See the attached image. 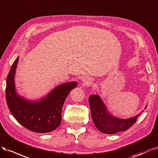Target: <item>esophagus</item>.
I'll return each mask as SVG.
<instances>
[{"mask_svg":"<svg viewBox=\"0 0 158 158\" xmlns=\"http://www.w3.org/2000/svg\"><path fill=\"white\" fill-rule=\"evenodd\" d=\"M82 83L84 86H89L92 83V81H91V80L89 78L85 77L82 79Z\"/></svg>","mask_w":158,"mask_h":158,"instance_id":"esophagus-1","label":"esophagus"}]
</instances>
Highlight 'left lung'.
Here are the masks:
<instances>
[{"mask_svg":"<svg viewBox=\"0 0 158 158\" xmlns=\"http://www.w3.org/2000/svg\"><path fill=\"white\" fill-rule=\"evenodd\" d=\"M89 102L91 111V117L96 127L100 132L106 134L113 135L121 131H127L133 125L141 114L127 119L119 118L111 114L102 99L98 94L89 96ZM147 106L144 108H146Z\"/></svg>","mask_w":158,"mask_h":158,"instance_id":"1","label":"left lung"}]
</instances>
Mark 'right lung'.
<instances>
[{
  "instance_id": "right-lung-1",
  "label": "right lung",
  "mask_w": 158,
  "mask_h": 158,
  "mask_svg": "<svg viewBox=\"0 0 158 158\" xmlns=\"http://www.w3.org/2000/svg\"><path fill=\"white\" fill-rule=\"evenodd\" d=\"M19 57L14 61L6 79V99L12 115L25 128L38 133H49L60 125L62 107L70 91L77 86V81L60 84L48 94L37 100H29L16 89L15 75Z\"/></svg>"
}]
</instances>
